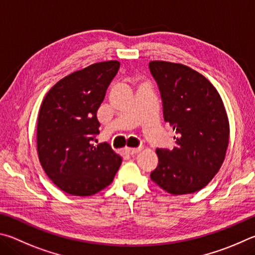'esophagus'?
Wrapping results in <instances>:
<instances>
[{"label": "esophagus", "instance_id": "esophagus-1", "mask_svg": "<svg viewBox=\"0 0 255 255\" xmlns=\"http://www.w3.org/2000/svg\"><path fill=\"white\" fill-rule=\"evenodd\" d=\"M141 150V146H137V148H125V153H128V155H134L136 153H139Z\"/></svg>", "mask_w": 255, "mask_h": 255}]
</instances>
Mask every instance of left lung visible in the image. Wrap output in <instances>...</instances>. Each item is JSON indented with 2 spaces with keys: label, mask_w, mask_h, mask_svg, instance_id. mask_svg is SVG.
Masks as SVG:
<instances>
[{
  "label": "left lung",
  "mask_w": 255,
  "mask_h": 255,
  "mask_svg": "<svg viewBox=\"0 0 255 255\" xmlns=\"http://www.w3.org/2000/svg\"><path fill=\"white\" fill-rule=\"evenodd\" d=\"M149 68L164 122L176 133L171 150L157 149L159 163L150 177L172 195L193 194L213 179L225 159L230 124L224 104L209 80L189 67L151 61Z\"/></svg>",
  "instance_id": "left-lung-1"
}]
</instances>
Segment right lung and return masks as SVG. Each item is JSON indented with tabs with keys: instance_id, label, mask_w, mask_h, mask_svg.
I'll return each mask as SVG.
<instances>
[{
	"instance_id": "1",
	"label": "right lung",
	"mask_w": 255,
	"mask_h": 255,
	"mask_svg": "<svg viewBox=\"0 0 255 255\" xmlns=\"http://www.w3.org/2000/svg\"><path fill=\"white\" fill-rule=\"evenodd\" d=\"M120 68L97 62L60 79L40 107L37 145L40 163L58 188L91 196L109 186L122 162L111 146L93 141L100 133L97 110Z\"/></svg>"
}]
</instances>
